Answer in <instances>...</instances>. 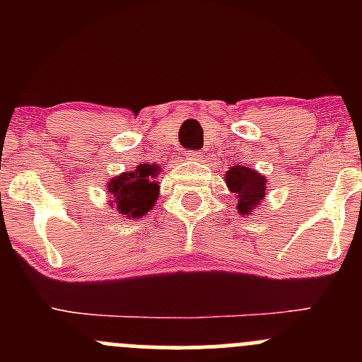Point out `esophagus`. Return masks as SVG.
I'll return each instance as SVG.
<instances>
[{
	"label": "esophagus",
	"instance_id": "34e87169",
	"mask_svg": "<svg viewBox=\"0 0 362 362\" xmlns=\"http://www.w3.org/2000/svg\"><path fill=\"white\" fill-rule=\"evenodd\" d=\"M187 156L189 159H192V160H202L203 159V156H202V152H198V151H187Z\"/></svg>",
	"mask_w": 362,
	"mask_h": 362
}]
</instances>
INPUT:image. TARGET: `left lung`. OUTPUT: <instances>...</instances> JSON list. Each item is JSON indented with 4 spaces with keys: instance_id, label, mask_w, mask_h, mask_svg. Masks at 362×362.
Masks as SVG:
<instances>
[{
    "instance_id": "8db88e82",
    "label": "left lung",
    "mask_w": 362,
    "mask_h": 362,
    "mask_svg": "<svg viewBox=\"0 0 362 362\" xmlns=\"http://www.w3.org/2000/svg\"><path fill=\"white\" fill-rule=\"evenodd\" d=\"M228 187L236 194L240 214H249L266 194V178L247 166H233L226 175Z\"/></svg>"
}]
</instances>
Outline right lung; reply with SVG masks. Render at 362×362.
I'll use <instances>...</instances> for the list:
<instances>
[{"mask_svg": "<svg viewBox=\"0 0 362 362\" xmlns=\"http://www.w3.org/2000/svg\"><path fill=\"white\" fill-rule=\"evenodd\" d=\"M158 166L140 164L134 171L122 173L108 184V191L113 194L112 204L124 217H141L156 204L159 185L156 182Z\"/></svg>", "mask_w": 362, "mask_h": 362, "instance_id": "right-lung-1", "label": "right lung"}]
</instances>
